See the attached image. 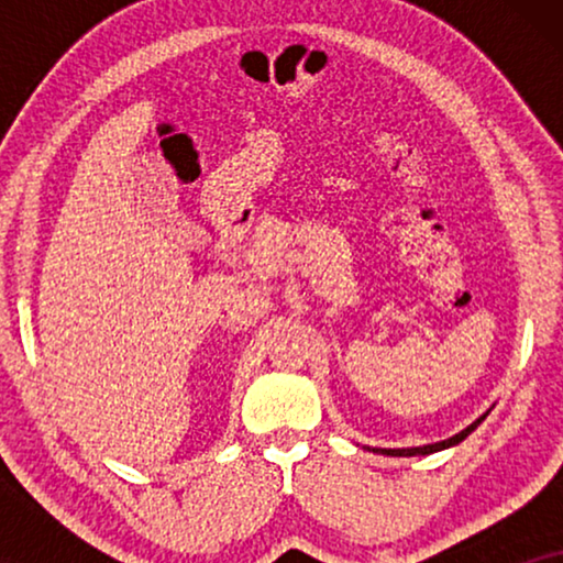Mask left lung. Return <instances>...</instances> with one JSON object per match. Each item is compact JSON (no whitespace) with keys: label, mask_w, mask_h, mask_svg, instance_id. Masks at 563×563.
Here are the masks:
<instances>
[{"label":"left lung","mask_w":563,"mask_h":563,"mask_svg":"<svg viewBox=\"0 0 563 563\" xmlns=\"http://www.w3.org/2000/svg\"><path fill=\"white\" fill-rule=\"evenodd\" d=\"M487 418V412L482 415V418H476L472 426L461 430V433L451 435L449 441H438V443H428V445H415V449H372L374 453H384V456H428V453H435V451H443V449H451V445H459L461 441H464L466 435H472L476 428L482 426V420Z\"/></svg>","instance_id":"left-lung-1"}]
</instances>
